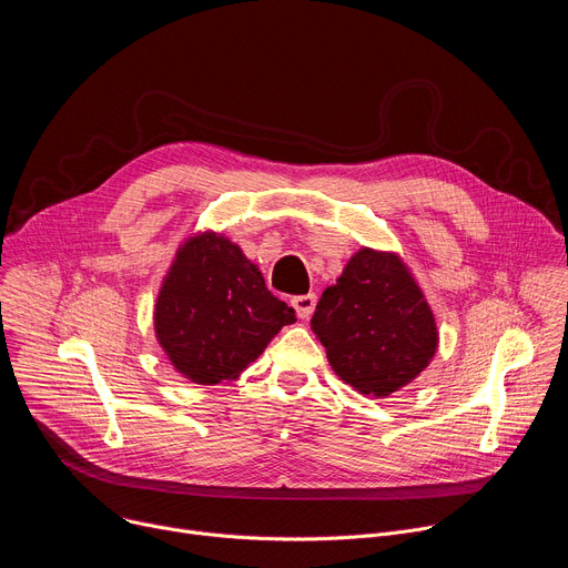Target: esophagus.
I'll return each mask as SVG.
<instances>
[{"mask_svg": "<svg viewBox=\"0 0 568 568\" xmlns=\"http://www.w3.org/2000/svg\"><path fill=\"white\" fill-rule=\"evenodd\" d=\"M314 305H316V294H312V292L292 296V307L296 310V314H298L301 318H307V316L314 312Z\"/></svg>", "mask_w": 568, "mask_h": 568, "instance_id": "34e87169", "label": "esophagus"}]
</instances>
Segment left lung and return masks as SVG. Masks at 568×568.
<instances>
[{
  "label": "left lung",
  "mask_w": 568,
  "mask_h": 568,
  "mask_svg": "<svg viewBox=\"0 0 568 568\" xmlns=\"http://www.w3.org/2000/svg\"><path fill=\"white\" fill-rule=\"evenodd\" d=\"M339 379L362 395L388 397L412 384L438 351V326L423 287L395 252L362 247L312 316Z\"/></svg>",
  "instance_id": "obj_1"
}]
</instances>
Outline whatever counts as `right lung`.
<instances>
[{
  "label": "right lung",
  "instance_id": "right-lung-1",
  "mask_svg": "<svg viewBox=\"0 0 568 568\" xmlns=\"http://www.w3.org/2000/svg\"><path fill=\"white\" fill-rule=\"evenodd\" d=\"M152 321L173 368L193 384L213 386L235 382L296 316L233 240L206 229L178 247Z\"/></svg>",
  "mask_w": 568,
  "mask_h": 568
}]
</instances>
